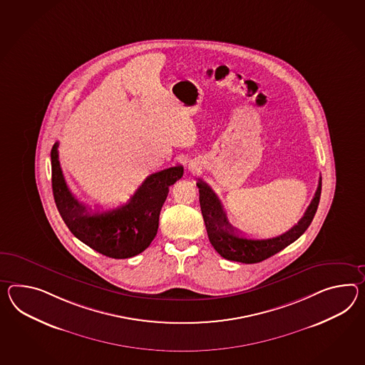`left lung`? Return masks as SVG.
<instances>
[{
  "instance_id": "left-lung-1",
  "label": "left lung",
  "mask_w": 365,
  "mask_h": 365,
  "mask_svg": "<svg viewBox=\"0 0 365 365\" xmlns=\"http://www.w3.org/2000/svg\"><path fill=\"white\" fill-rule=\"evenodd\" d=\"M196 186L199 187V202L205 219L207 235L216 252L222 257L231 261H237L242 264H256L274 256L279 250L299 239L309 228L319 205L322 177L312 203L307 207L298 224H295L292 230L277 237L264 240H255L240 236L241 232L232 227L228 222L222 202L212 191V188L202 180H199Z\"/></svg>"
}]
</instances>
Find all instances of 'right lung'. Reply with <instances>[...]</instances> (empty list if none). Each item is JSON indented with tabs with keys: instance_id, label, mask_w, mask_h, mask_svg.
I'll return each instance as SVG.
<instances>
[{
	"instance_id": "1",
	"label": "right lung",
	"mask_w": 365,
	"mask_h": 365,
	"mask_svg": "<svg viewBox=\"0 0 365 365\" xmlns=\"http://www.w3.org/2000/svg\"><path fill=\"white\" fill-rule=\"evenodd\" d=\"M58 146L59 143H55L51 149L53 199L72 235L107 257L129 258L140 255L155 237L160 208L168 197L169 187L182 178L183 168L174 166L151 174L126 205L106 212H89L72 195L64 180Z\"/></svg>"
}]
</instances>
